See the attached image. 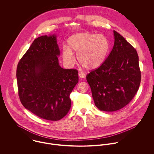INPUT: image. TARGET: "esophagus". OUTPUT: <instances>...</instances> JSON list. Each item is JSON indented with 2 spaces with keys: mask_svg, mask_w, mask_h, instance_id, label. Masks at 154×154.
Instances as JSON below:
<instances>
[{
  "mask_svg": "<svg viewBox=\"0 0 154 154\" xmlns=\"http://www.w3.org/2000/svg\"><path fill=\"white\" fill-rule=\"evenodd\" d=\"M78 75L80 78H84L86 76V75L84 72H79L78 73Z\"/></svg>",
  "mask_w": 154,
  "mask_h": 154,
  "instance_id": "1",
  "label": "esophagus"
}]
</instances>
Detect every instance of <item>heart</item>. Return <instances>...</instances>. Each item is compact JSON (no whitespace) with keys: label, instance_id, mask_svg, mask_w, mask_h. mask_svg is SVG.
Listing matches in <instances>:
<instances>
[{"label":"heart","instance_id":"1","mask_svg":"<svg viewBox=\"0 0 154 154\" xmlns=\"http://www.w3.org/2000/svg\"><path fill=\"white\" fill-rule=\"evenodd\" d=\"M109 49V40L105 35L81 32L67 39V47L63 48L62 57L67 65H72L75 61L73 53H75L82 66L88 70H94L103 64Z\"/></svg>","mask_w":154,"mask_h":154}]
</instances>
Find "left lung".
I'll list each match as a JSON object with an SVG mask.
<instances>
[{
  "instance_id": "left-lung-1",
  "label": "left lung",
  "mask_w": 154,
  "mask_h": 154,
  "mask_svg": "<svg viewBox=\"0 0 154 154\" xmlns=\"http://www.w3.org/2000/svg\"><path fill=\"white\" fill-rule=\"evenodd\" d=\"M114 43L103 64L87 75L95 106L115 111L128 105L140 84L141 73L136 50L113 31Z\"/></svg>"
}]
</instances>
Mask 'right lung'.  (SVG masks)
Instances as JSON below:
<instances>
[{
	"instance_id": "add662e5",
	"label": "right lung",
	"mask_w": 154,
	"mask_h": 154,
	"mask_svg": "<svg viewBox=\"0 0 154 154\" xmlns=\"http://www.w3.org/2000/svg\"><path fill=\"white\" fill-rule=\"evenodd\" d=\"M60 52L56 34L35 39L17 66L20 99L38 117L57 121L71 106L70 94L78 82V72L59 65Z\"/></svg>"
}]
</instances>
